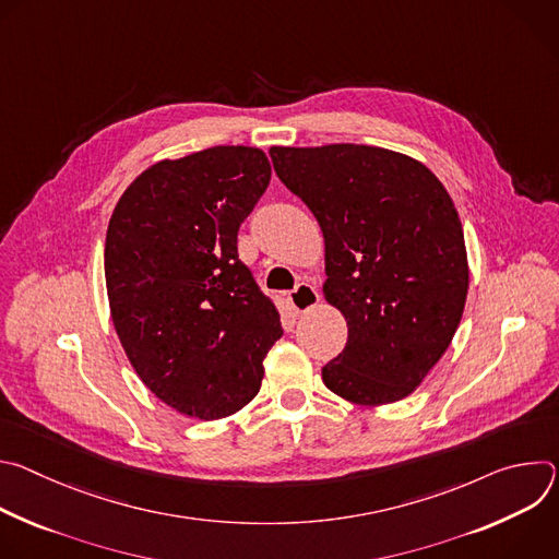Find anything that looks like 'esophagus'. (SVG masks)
Segmentation results:
<instances>
[{
  "instance_id": "obj_1",
  "label": "esophagus",
  "mask_w": 559,
  "mask_h": 559,
  "mask_svg": "<svg viewBox=\"0 0 559 559\" xmlns=\"http://www.w3.org/2000/svg\"><path fill=\"white\" fill-rule=\"evenodd\" d=\"M318 300H321V294L316 292V287L307 285V283H298L296 289L289 294V302L296 309V313H305L307 309H311Z\"/></svg>"
}]
</instances>
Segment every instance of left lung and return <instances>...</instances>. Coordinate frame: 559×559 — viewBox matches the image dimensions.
Returning <instances> with one entry per match:
<instances>
[{
	"mask_svg": "<svg viewBox=\"0 0 559 559\" xmlns=\"http://www.w3.org/2000/svg\"><path fill=\"white\" fill-rule=\"evenodd\" d=\"M270 156L323 229V292L349 330L323 382L356 405L403 401L464 311L466 248L449 192L416 158L384 147H272Z\"/></svg>",
	"mask_w": 559,
	"mask_h": 559,
	"instance_id": "1",
	"label": "left lung"
}]
</instances>
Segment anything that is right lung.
I'll return each instance as SVG.
<instances>
[{
  "instance_id": "1",
  "label": "right lung",
  "mask_w": 559,
  "mask_h": 559,
  "mask_svg": "<svg viewBox=\"0 0 559 559\" xmlns=\"http://www.w3.org/2000/svg\"><path fill=\"white\" fill-rule=\"evenodd\" d=\"M270 177L263 150L216 145L154 164L112 212L104 257L117 336L143 384L183 416L243 409L283 336L236 248Z\"/></svg>"
}]
</instances>
